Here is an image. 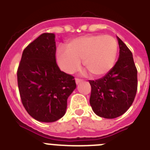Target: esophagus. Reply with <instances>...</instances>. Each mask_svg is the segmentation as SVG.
I'll return each mask as SVG.
<instances>
[{"mask_svg": "<svg viewBox=\"0 0 150 150\" xmlns=\"http://www.w3.org/2000/svg\"><path fill=\"white\" fill-rule=\"evenodd\" d=\"M83 79H79V78H76V84H78V83L83 82Z\"/></svg>", "mask_w": 150, "mask_h": 150, "instance_id": "34e87169", "label": "esophagus"}]
</instances>
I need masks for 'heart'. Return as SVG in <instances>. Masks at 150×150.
Wrapping results in <instances>:
<instances>
[{
	"label": "heart",
	"mask_w": 150,
	"mask_h": 150,
	"mask_svg": "<svg viewBox=\"0 0 150 150\" xmlns=\"http://www.w3.org/2000/svg\"><path fill=\"white\" fill-rule=\"evenodd\" d=\"M67 49L59 46L56 59L64 71L73 74L83 65L93 76H101L112 67L116 61L118 43L110 35L91 34L71 40Z\"/></svg>",
	"instance_id": "heart-1"
}]
</instances>
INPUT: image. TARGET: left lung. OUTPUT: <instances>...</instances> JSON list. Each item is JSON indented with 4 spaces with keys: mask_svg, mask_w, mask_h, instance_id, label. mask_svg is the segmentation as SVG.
<instances>
[{
    "mask_svg": "<svg viewBox=\"0 0 150 150\" xmlns=\"http://www.w3.org/2000/svg\"><path fill=\"white\" fill-rule=\"evenodd\" d=\"M120 56L103 77L88 80L91 87L90 105L95 114L114 119L126 112L137 91V70L131 50L118 38Z\"/></svg>",
    "mask_w": 150,
    "mask_h": 150,
    "instance_id": "left-lung-1",
    "label": "left lung"
}]
</instances>
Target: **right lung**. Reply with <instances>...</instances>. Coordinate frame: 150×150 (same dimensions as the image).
Wrapping results in <instances>:
<instances>
[{
	"label": "right lung",
	"mask_w": 150,
	"mask_h": 150,
	"mask_svg": "<svg viewBox=\"0 0 150 150\" xmlns=\"http://www.w3.org/2000/svg\"><path fill=\"white\" fill-rule=\"evenodd\" d=\"M55 52V34H42L24 50L17 70L22 104L40 122L61 119L65 114L67 98L76 87L74 76L59 67Z\"/></svg>",
	"instance_id": "obj_1"
}]
</instances>
